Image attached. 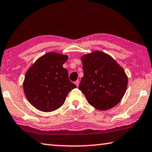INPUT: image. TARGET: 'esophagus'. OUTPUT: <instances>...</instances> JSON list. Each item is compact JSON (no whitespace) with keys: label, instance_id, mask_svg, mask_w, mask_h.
I'll use <instances>...</instances> for the list:
<instances>
[{"label":"esophagus","instance_id":"1","mask_svg":"<svg viewBox=\"0 0 152 152\" xmlns=\"http://www.w3.org/2000/svg\"><path fill=\"white\" fill-rule=\"evenodd\" d=\"M79 84H80V81H79V80H76V81L75 82V84H76L77 87H78V86H79Z\"/></svg>","mask_w":152,"mask_h":152}]
</instances>
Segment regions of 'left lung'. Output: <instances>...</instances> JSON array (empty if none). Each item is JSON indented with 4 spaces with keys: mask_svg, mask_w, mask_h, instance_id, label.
<instances>
[{
    "mask_svg": "<svg viewBox=\"0 0 152 152\" xmlns=\"http://www.w3.org/2000/svg\"><path fill=\"white\" fill-rule=\"evenodd\" d=\"M84 76L78 89L95 109L106 110L119 103L127 90L124 70L111 56L95 51L81 57Z\"/></svg>",
    "mask_w": 152,
    "mask_h": 152,
    "instance_id": "obj_1",
    "label": "left lung"
}]
</instances>
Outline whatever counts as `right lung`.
Returning a JSON list of instances; mask_svg holds the SVG:
<instances>
[{"label": "right lung", "instance_id": "1", "mask_svg": "<svg viewBox=\"0 0 152 152\" xmlns=\"http://www.w3.org/2000/svg\"><path fill=\"white\" fill-rule=\"evenodd\" d=\"M68 56L49 52L38 58L28 69L23 82L27 99L36 109L43 112L53 111L62 106L66 96L76 88L63 68Z\"/></svg>", "mask_w": 152, "mask_h": 152}]
</instances>
